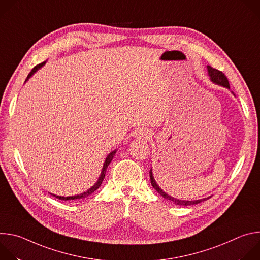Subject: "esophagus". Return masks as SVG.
Wrapping results in <instances>:
<instances>
[{
	"instance_id": "obj_1",
	"label": "esophagus",
	"mask_w": 260,
	"mask_h": 260,
	"mask_svg": "<svg viewBox=\"0 0 260 260\" xmlns=\"http://www.w3.org/2000/svg\"><path fill=\"white\" fill-rule=\"evenodd\" d=\"M134 136L139 140H148L151 137V133L146 128H139L135 132Z\"/></svg>"
}]
</instances>
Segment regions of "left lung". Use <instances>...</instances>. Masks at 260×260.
<instances>
[{
	"label": "left lung",
	"mask_w": 260,
	"mask_h": 260,
	"mask_svg": "<svg viewBox=\"0 0 260 260\" xmlns=\"http://www.w3.org/2000/svg\"><path fill=\"white\" fill-rule=\"evenodd\" d=\"M207 70H208V75H209V77H210V80H211L214 84H217V85H219V86H222V87H225V88H228V89H231V88H230L229 80H228L226 76L224 75L223 73L218 71V70H216V69H213V68L210 67V66H207ZM232 93L235 95V93H234L233 91H232ZM149 175H150V181H151V185L153 186V188H154L162 198H165L166 200L170 201L171 203H173V204H175V205L183 206V207H185V206H186V207H187V206H193V205L200 204V203H202V202H204V201H207V200H209V199L211 198V197H209V198H205V199L197 200V201H185V200L176 199V198H174V197L168 194L167 192H165V191L158 186V184L156 183V181H155V179H154V177H153L152 169L150 170Z\"/></svg>",
	"instance_id": "left-lung-1"
}]
</instances>
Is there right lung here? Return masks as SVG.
<instances>
[{
  "label": "right lung",
  "instance_id": "right-lung-1",
  "mask_svg": "<svg viewBox=\"0 0 260 260\" xmlns=\"http://www.w3.org/2000/svg\"><path fill=\"white\" fill-rule=\"evenodd\" d=\"M46 63V61H44V62H42V63H40V64H38V66H36L31 71H30V73L28 74L27 75V77H26V79H25V82L34 75V74L38 71L39 69H41L44 64ZM116 151H117V149H115V150H113L112 152H110L108 155H107V157H106V159H105V162H104V165H103V169H102V172H101V175H100V177H99V179H98V181L94 183V185L93 186H91L89 189H87L86 191H84V192H82V193H80V194H77V196H72V197H61V196H56V194H53V193H50L51 196H53V197H55L56 199H58V200H61V201H70V200H79V199H84V198H87L88 196H90L92 192H94L100 186H101V184H102V182H103V180H104V178H105V174H106V171H107V168H108V166L110 165V162L112 161V159H113V157H114V155H115V153H116Z\"/></svg>",
  "mask_w": 260,
  "mask_h": 260
}]
</instances>
